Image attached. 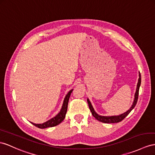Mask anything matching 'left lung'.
<instances>
[{
	"instance_id": "1",
	"label": "left lung",
	"mask_w": 155,
	"mask_h": 155,
	"mask_svg": "<svg viewBox=\"0 0 155 155\" xmlns=\"http://www.w3.org/2000/svg\"><path fill=\"white\" fill-rule=\"evenodd\" d=\"M140 85H141V74H140V73H139L138 82H137V84L136 93H135L134 100V101H133V104H132V106H131V107L128 110H127L126 112L120 114V115H117V116H101V115H100V114H98L96 111H95V110L93 107L92 104H91L90 101L89 100V99L88 98V99H87V101H88L89 108L90 109V111L92 112V115L95 118H96L97 120L100 121L101 122H104V123H117V122L122 121L126 117L128 116V114L131 111H132V110L135 107V106H136V105L137 104V99H138L139 90H140Z\"/></svg>"
}]
</instances>
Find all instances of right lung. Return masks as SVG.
<instances>
[{"instance_id":"1","label":"right lung","mask_w":155,"mask_h":155,"mask_svg":"<svg viewBox=\"0 0 155 155\" xmlns=\"http://www.w3.org/2000/svg\"><path fill=\"white\" fill-rule=\"evenodd\" d=\"M73 90V89L71 90L65 96L64 100H63L61 109L57 115H55L53 118H50V120H48V121L42 123V124H35V123L31 122V123H32L34 126L38 127V128H41V129L48 128V127H54L60 124V123L64 120V118L65 117V114L67 110V107H68L69 100L71 96V94L72 93Z\"/></svg>"}]
</instances>
